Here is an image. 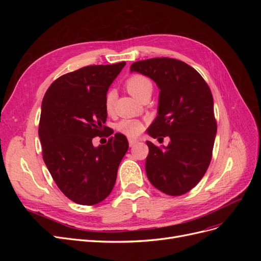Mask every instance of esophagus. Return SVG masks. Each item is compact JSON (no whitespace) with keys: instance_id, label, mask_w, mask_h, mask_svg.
Masks as SVG:
<instances>
[{"instance_id":"1","label":"esophagus","mask_w":261,"mask_h":261,"mask_svg":"<svg viewBox=\"0 0 261 261\" xmlns=\"http://www.w3.org/2000/svg\"><path fill=\"white\" fill-rule=\"evenodd\" d=\"M137 143H138V140H136V139H133V138H129V139H128L129 147H134Z\"/></svg>"}]
</instances>
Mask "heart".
I'll return each mask as SVG.
<instances>
[{
	"label": "heart",
	"instance_id": "heart-1",
	"mask_svg": "<svg viewBox=\"0 0 261 261\" xmlns=\"http://www.w3.org/2000/svg\"><path fill=\"white\" fill-rule=\"evenodd\" d=\"M125 87L134 97L138 99H143L147 94H151L152 92V82L150 78L143 74H133L125 81ZM115 92L110 89L106 93L105 98V109L107 113H112L114 109ZM117 130L121 132L124 135L128 137H137L145 129V125L143 122L134 118H124L117 124Z\"/></svg>",
	"mask_w": 261,
	"mask_h": 261
}]
</instances>
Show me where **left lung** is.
Returning a JSON list of instances; mask_svg holds the SVG:
<instances>
[{
	"label": "left lung",
	"mask_w": 261,
	"mask_h": 261,
	"mask_svg": "<svg viewBox=\"0 0 261 261\" xmlns=\"http://www.w3.org/2000/svg\"><path fill=\"white\" fill-rule=\"evenodd\" d=\"M130 70L153 80L160 88L158 116L148 134L168 147L147 141L148 179L171 196L191 191L206 173L217 134L213 98L208 84L186 63L171 58H153L133 63Z\"/></svg>",
	"instance_id": "left-lung-1"
}]
</instances>
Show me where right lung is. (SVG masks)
Returning a JSON list of instances; mask_svg holds the SVG:
<instances>
[{
    "instance_id": "add662e5",
    "label": "right lung",
    "mask_w": 261,
    "mask_h": 261,
    "mask_svg": "<svg viewBox=\"0 0 261 261\" xmlns=\"http://www.w3.org/2000/svg\"><path fill=\"white\" fill-rule=\"evenodd\" d=\"M125 64L82 67L55 80L44 94L39 122L43 161L60 191L76 203L107 198L128 149L121 133L109 135L106 145H92L107 127L106 93Z\"/></svg>"
}]
</instances>
